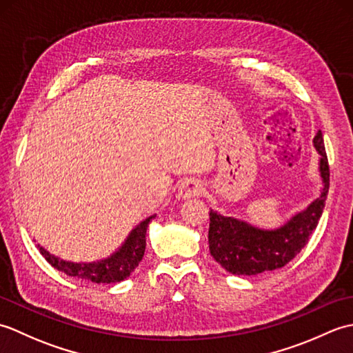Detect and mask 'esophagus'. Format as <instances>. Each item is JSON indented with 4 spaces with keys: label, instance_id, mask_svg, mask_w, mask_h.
<instances>
[{
    "label": "esophagus",
    "instance_id": "34e87169",
    "mask_svg": "<svg viewBox=\"0 0 353 353\" xmlns=\"http://www.w3.org/2000/svg\"><path fill=\"white\" fill-rule=\"evenodd\" d=\"M205 192L203 183L199 179H186L185 182L181 183L179 186V197L182 199H191V197H197L201 196Z\"/></svg>",
    "mask_w": 353,
    "mask_h": 353
}]
</instances>
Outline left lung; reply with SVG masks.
<instances>
[{
	"label": "left lung",
	"instance_id": "obj_1",
	"mask_svg": "<svg viewBox=\"0 0 353 353\" xmlns=\"http://www.w3.org/2000/svg\"><path fill=\"white\" fill-rule=\"evenodd\" d=\"M314 147L320 154V177L323 188L320 196L283 226L265 230L252 224L209 212V252L226 272L238 276H254L282 268L308 244L325 209L329 191V165L323 144V134L314 138Z\"/></svg>",
	"mask_w": 353,
	"mask_h": 353
}]
</instances>
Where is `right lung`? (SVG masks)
Returning <instances> with one entry per match:
<instances>
[{"instance_id":"right-lung-1","label":"right lung","mask_w":353,"mask_h":353,"mask_svg":"<svg viewBox=\"0 0 353 353\" xmlns=\"http://www.w3.org/2000/svg\"><path fill=\"white\" fill-rule=\"evenodd\" d=\"M156 216L150 215L148 219L141 221L134 228L130 235L127 236L124 244L119 249L112 253L110 256L95 262H71L63 261L47 252L43 247H39L42 256L47 259L50 264L57 268L59 272L65 273L66 276L77 277L81 281L94 282V283H115L121 282L125 277H129L134 268L138 267L142 256L145 252V234L150 221Z\"/></svg>"}]
</instances>
